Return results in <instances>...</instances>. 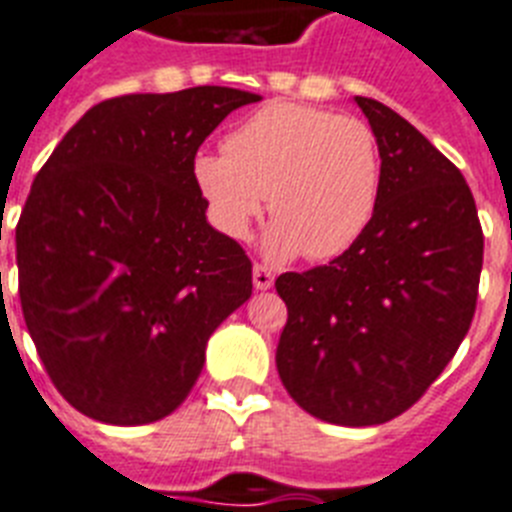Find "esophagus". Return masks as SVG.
I'll return each mask as SVG.
<instances>
[{
	"instance_id": "34e87169",
	"label": "esophagus",
	"mask_w": 512,
	"mask_h": 512,
	"mask_svg": "<svg viewBox=\"0 0 512 512\" xmlns=\"http://www.w3.org/2000/svg\"><path fill=\"white\" fill-rule=\"evenodd\" d=\"M273 270L268 268V265H260L257 263L255 268H252V283H255L257 291H268L270 286H273Z\"/></svg>"
}]
</instances>
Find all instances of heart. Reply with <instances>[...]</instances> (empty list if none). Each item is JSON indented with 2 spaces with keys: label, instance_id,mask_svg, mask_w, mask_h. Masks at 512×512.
Here are the masks:
<instances>
[{
  "label": "heart",
  "instance_id": "heart-1",
  "mask_svg": "<svg viewBox=\"0 0 512 512\" xmlns=\"http://www.w3.org/2000/svg\"><path fill=\"white\" fill-rule=\"evenodd\" d=\"M226 153H200L192 176L210 218L242 242L265 210L270 260H333L375 218L382 187L377 135L367 122L307 103L273 101L226 135Z\"/></svg>",
  "mask_w": 512,
  "mask_h": 512
}]
</instances>
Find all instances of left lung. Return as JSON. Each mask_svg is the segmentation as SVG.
<instances>
[{
    "instance_id": "1",
    "label": "left lung",
    "mask_w": 512,
    "mask_h": 512,
    "mask_svg": "<svg viewBox=\"0 0 512 512\" xmlns=\"http://www.w3.org/2000/svg\"><path fill=\"white\" fill-rule=\"evenodd\" d=\"M354 101L380 145L375 218L328 265L278 276L276 367L307 414L372 427L414 406L466 338L484 236L461 171L385 103Z\"/></svg>"
}]
</instances>
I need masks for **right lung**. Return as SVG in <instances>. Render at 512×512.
Returning <instances> with one entry per match:
<instances>
[{
    "label": "right lung",
    "mask_w": 512,
    "mask_h": 512,
    "mask_svg": "<svg viewBox=\"0 0 512 512\" xmlns=\"http://www.w3.org/2000/svg\"><path fill=\"white\" fill-rule=\"evenodd\" d=\"M257 93L200 85L101 101L62 137L17 223L20 304L80 414L137 427L179 409L213 330L252 296L244 249L208 223L197 148Z\"/></svg>",
    "instance_id": "obj_1"
}]
</instances>
